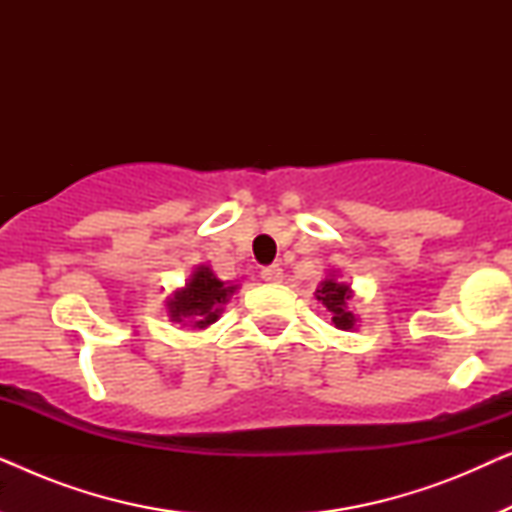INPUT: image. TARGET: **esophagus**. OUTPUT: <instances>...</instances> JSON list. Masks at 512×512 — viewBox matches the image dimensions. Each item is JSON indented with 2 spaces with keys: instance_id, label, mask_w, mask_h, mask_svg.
Returning <instances> with one entry per match:
<instances>
[{
  "instance_id": "34e87169",
  "label": "esophagus",
  "mask_w": 512,
  "mask_h": 512,
  "mask_svg": "<svg viewBox=\"0 0 512 512\" xmlns=\"http://www.w3.org/2000/svg\"><path fill=\"white\" fill-rule=\"evenodd\" d=\"M261 279L263 282H282L284 270L279 265H268V268L261 270Z\"/></svg>"
}]
</instances>
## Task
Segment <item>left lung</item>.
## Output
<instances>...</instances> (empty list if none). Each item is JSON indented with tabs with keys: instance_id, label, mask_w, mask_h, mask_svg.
<instances>
[{
	"instance_id": "left-lung-1",
	"label": "left lung",
	"mask_w": 512,
	"mask_h": 512,
	"mask_svg": "<svg viewBox=\"0 0 512 512\" xmlns=\"http://www.w3.org/2000/svg\"><path fill=\"white\" fill-rule=\"evenodd\" d=\"M317 300L331 312V321L340 331H352L356 326V314L352 312L354 291L352 286L340 282L335 275H328L317 289Z\"/></svg>"
}]
</instances>
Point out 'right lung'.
I'll list each match as a JSON object with an SVG mask.
<instances>
[{
  "instance_id": "obj_1",
  "label": "right lung",
  "mask_w": 512,
  "mask_h": 512,
  "mask_svg": "<svg viewBox=\"0 0 512 512\" xmlns=\"http://www.w3.org/2000/svg\"><path fill=\"white\" fill-rule=\"evenodd\" d=\"M237 291V284L221 282L209 265H198L184 289L174 291L167 300V314L177 324L207 328L221 317L223 305Z\"/></svg>"
}]
</instances>
